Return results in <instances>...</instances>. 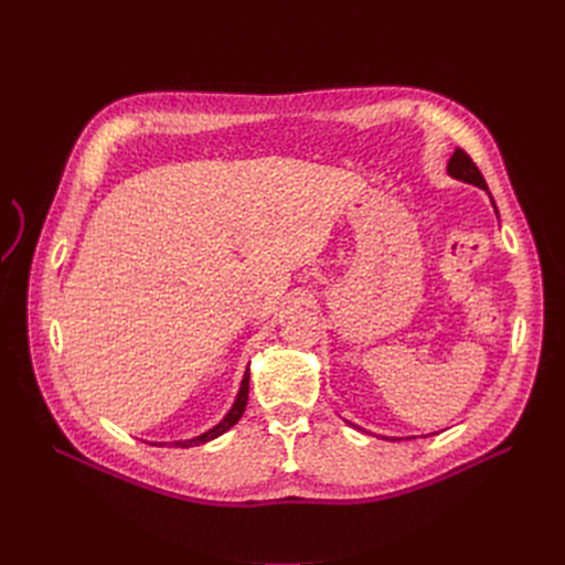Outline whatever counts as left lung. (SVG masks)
<instances>
[{"label": "left lung", "mask_w": 565, "mask_h": 565, "mask_svg": "<svg viewBox=\"0 0 565 565\" xmlns=\"http://www.w3.org/2000/svg\"><path fill=\"white\" fill-rule=\"evenodd\" d=\"M449 173L454 178L463 180V182H470V185H478V188L487 190V182H484L480 169H478L476 163H472V159L466 154L463 149H456L454 151V157L449 159Z\"/></svg>", "instance_id": "left-lung-1"}]
</instances>
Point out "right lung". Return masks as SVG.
<instances>
[{
  "label": "right lung",
  "instance_id": "right-lung-1",
  "mask_svg": "<svg viewBox=\"0 0 565 565\" xmlns=\"http://www.w3.org/2000/svg\"><path fill=\"white\" fill-rule=\"evenodd\" d=\"M247 399H249V369H247V373H245V380H242V387H239L237 399H235V404H233V408H231V414H227L213 430H209V433H204V435H200V437H194V439H188V441H173V447H196V445H204V441L223 435L225 430H231L233 425L242 418V414H245Z\"/></svg>",
  "mask_w": 565,
  "mask_h": 565
}]
</instances>
